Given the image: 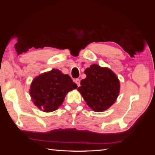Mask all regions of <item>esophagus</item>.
Segmentation results:
<instances>
[{
  "mask_svg": "<svg viewBox=\"0 0 155 155\" xmlns=\"http://www.w3.org/2000/svg\"><path fill=\"white\" fill-rule=\"evenodd\" d=\"M74 82H75V83H76V84H77L78 87H79V86H80V80H79V79H78V78H77V79H75Z\"/></svg>",
  "mask_w": 155,
  "mask_h": 155,
  "instance_id": "1",
  "label": "esophagus"
}]
</instances>
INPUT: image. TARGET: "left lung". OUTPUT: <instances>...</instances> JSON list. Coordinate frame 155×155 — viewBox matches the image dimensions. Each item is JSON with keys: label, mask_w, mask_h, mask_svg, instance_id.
Segmentation results:
<instances>
[{"label": "left lung", "mask_w": 155, "mask_h": 155, "mask_svg": "<svg viewBox=\"0 0 155 155\" xmlns=\"http://www.w3.org/2000/svg\"><path fill=\"white\" fill-rule=\"evenodd\" d=\"M86 78L81 80L79 91L86 104L94 111L102 112L113 105L120 93L117 75L108 68L92 64L86 68Z\"/></svg>", "instance_id": "obj_1"}]
</instances>
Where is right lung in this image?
<instances>
[{
	"label": "right lung",
	"mask_w": 155,
	"mask_h": 155,
	"mask_svg": "<svg viewBox=\"0 0 155 155\" xmlns=\"http://www.w3.org/2000/svg\"><path fill=\"white\" fill-rule=\"evenodd\" d=\"M77 88L69 75L58 69L42 73L34 78L29 94L33 104L44 112L55 111L64 103L69 91Z\"/></svg>",
	"instance_id": "add662e5"
}]
</instances>
